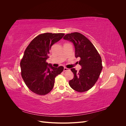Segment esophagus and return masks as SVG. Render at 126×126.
<instances>
[{"label":"esophagus","mask_w":126,"mask_h":126,"mask_svg":"<svg viewBox=\"0 0 126 126\" xmlns=\"http://www.w3.org/2000/svg\"><path fill=\"white\" fill-rule=\"evenodd\" d=\"M68 70H69V69H68V68H67L66 67L64 68V69H63L64 71H68Z\"/></svg>","instance_id":"34e87169"}]
</instances>
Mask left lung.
Returning a JSON list of instances; mask_svg holds the SVG:
<instances>
[{
  "label": "left lung",
  "mask_w": 126,
  "mask_h": 126,
  "mask_svg": "<svg viewBox=\"0 0 126 126\" xmlns=\"http://www.w3.org/2000/svg\"><path fill=\"white\" fill-rule=\"evenodd\" d=\"M63 39L73 43L75 57L80 58L79 64L81 69L79 71L75 68L71 69L74 77L69 81V86L78 92L87 91L94 86L99 77L102 69L101 57L91 41L80 33H68Z\"/></svg>",
  "instance_id": "1"
}]
</instances>
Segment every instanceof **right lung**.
I'll return each mask as SVG.
<instances>
[{
	"mask_svg": "<svg viewBox=\"0 0 126 126\" xmlns=\"http://www.w3.org/2000/svg\"><path fill=\"white\" fill-rule=\"evenodd\" d=\"M64 35L63 33H42L26 48L20 62L21 75L26 86L33 93L45 95L50 92L55 77L63 72V67H54L46 60L52 46Z\"/></svg>",
	"mask_w": 126,
	"mask_h": 126,
	"instance_id": "right-lung-1",
	"label": "right lung"
}]
</instances>
